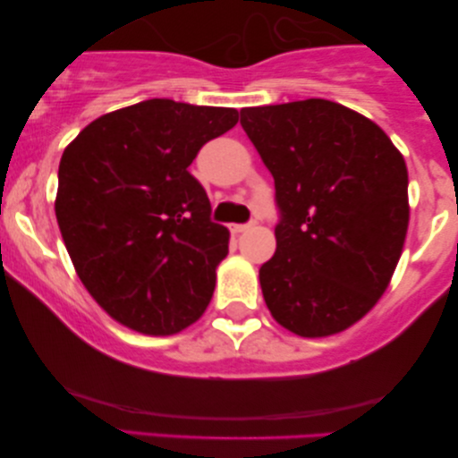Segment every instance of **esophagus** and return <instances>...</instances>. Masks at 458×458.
I'll use <instances>...</instances> for the list:
<instances>
[{
	"mask_svg": "<svg viewBox=\"0 0 458 458\" xmlns=\"http://www.w3.org/2000/svg\"><path fill=\"white\" fill-rule=\"evenodd\" d=\"M250 227L248 223H235V225H229L231 233H242V231H246Z\"/></svg>",
	"mask_w": 458,
	"mask_h": 458,
	"instance_id": "esophagus-1",
	"label": "esophagus"
}]
</instances>
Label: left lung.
Instances as JSON below:
<instances>
[{
  "label": "left lung",
  "instance_id": "1",
  "mask_svg": "<svg viewBox=\"0 0 458 458\" xmlns=\"http://www.w3.org/2000/svg\"><path fill=\"white\" fill-rule=\"evenodd\" d=\"M240 123L275 179L277 250L259 273L268 310L302 337L348 329L403 254V154L373 121L329 99L243 108Z\"/></svg>",
  "mask_w": 458,
  "mask_h": 458
}]
</instances>
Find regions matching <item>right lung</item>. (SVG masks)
Masks as SVG:
<instances>
[{"label":"right lung","instance_id":"add662e5","mask_svg":"<svg viewBox=\"0 0 458 458\" xmlns=\"http://www.w3.org/2000/svg\"><path fill=\"white\" fill-rule=\"evenodd\" d=\"M237 118L235 108L154 98L99 116L62 154V240L118 323L171 335L208 306L229 231L210 221V199L187 168Z\"/></svg>","mask_w":458,"mask_h":458}]
</instances>
